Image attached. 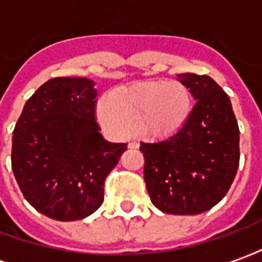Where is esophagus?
I'll return each instance as SVG.
<instances>
[{
	"label": "esophagus",
	"mask_w": 262,
	"mask_h": 262,
	"mask_svg": "<svg viewBox=\"0 0 262 262\" xmlns=\"http://www.w3.org/2000/svg\"><path fill=\"white\" fill-rule=\"evenodd\" d=\"M128 147H129V148H138V147H140V144L137 143V141H131V143L128 144Z\"/></svg>",
	"instance_id": "esophagus-1"
}]
</instances>
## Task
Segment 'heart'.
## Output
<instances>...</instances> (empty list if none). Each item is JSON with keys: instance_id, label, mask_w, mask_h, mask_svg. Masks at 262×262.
Wrapping results in <instances>:
<instances>
[{"instance_id": "heart-1", "label": "heart", "mask_w": 262, "mask_h": 262, "mask_svg": "<svg viewBox=\"0 0 262 262\" xmlns=\"http://www.w3.org/2000/svg\"><path fill=\"white\" fill-rule=\"evenodd\" d=\"M192 111L189 89L179 82L143 80L121 86L106 95L98 108L105 128L127 135L137 124L138 131L150 137L177 133Z\"/></svg>"}]
</instances>
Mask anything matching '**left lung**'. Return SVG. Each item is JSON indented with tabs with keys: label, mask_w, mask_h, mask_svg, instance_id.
<instances>
[{
	"label": "left lung",
	"mask_w": 262,
	"mask_h": 262,
	"mask_svg": "<svg viewBox=\"0 0 262 262\" xmlns=\"http://www.w3.org/2000/svg\"><path fill=\"white\" fill-rule=\"evenodd\" d=\"M196 101L177 133L141 143L144 180L164 213L198 215L224 199L239 166V128L228 95L210 76L180 73Z\"/></svg>",
	"instance_id": "1"
}]
</instances>
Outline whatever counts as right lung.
Returning a JSON list of instances; mask_svg holds the SVG:
<instances>
[{"label": "right lung", "instance_id": "1", "mask_svg": "<svg viewBox=\"0 0 262 262\" xmlns=\"http://www.w3.org/2000/svg\"><path fill=\"white\" fill-rule=\"evenodd\" d=\"M96 95L92 79H50L26 102L12 133L11 166L21 192L56 221L92 215L102 205L105 179L127 150L99 134Z\"/></svg>", "mask_w": 262, "mask_h": 262}]
</instances>
